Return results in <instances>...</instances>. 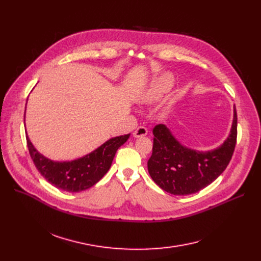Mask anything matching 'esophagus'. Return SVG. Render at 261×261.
<instances>
[{"instance_id": "esophagus-1", "label": "esophagus", "mask_w": 261, "mask_h": 261, "mask_svg": "<svg viewBox=\"0 0 261 261\" xmlns=\"http://www.w3.org/2000/svg\"><path fill=\"white\" fill-rule=\"evenodd\" d=\"M147 133H148V130H147V128H145V127H139L138 129H136L134 132H133V136L134 138H142V136H146L147 135Z\"/></svg>"}]
</instances>
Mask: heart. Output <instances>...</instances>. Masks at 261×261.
<instances>
[{
	"label": "heart",
	"instance_id": "1",
	"mask_svg": "<svg viewBox=\"0 0 261 261\" xmlns=\"http://www.w3.org/2000/svg\"><path fill=\"white\" fill-rule=\"evenodd\" d=\"M174 82V77L171 73H164L158 76L152 82L148 90L146 91L144 97L147 100L159 99L161 96L167 93L172 87Z\"/></svg>",
	"mask_w": 261,
	"mask_h": 261
}]
</instances>
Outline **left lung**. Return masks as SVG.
I'll return each mask as SVG.
<instances>
[{
	"label": "left lung",
	"mask_w": 261,
	"mask_h": 261,
	"mask_svg": "<svg viewBox=\"0 0 261 261\" xmlns=\"http://www.w3.org/2000/svg\"><path fill=\"white\" fill-rule=\"evenodd\" d=\"M152 154L148 161V171L163 190L174 196L196 194L220 175L234 153L237 140V112L230 132L219 147L199 151L183 146L170 129L158 125L153 129Z\"/></svg>",
	"instance_id": "1"
}]
</instances>
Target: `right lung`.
<instances>
[{
    "mask_svg": "<svg viewBox=\"0 0 261 261\" xmlns=\"http://www.w3.org/2000/svg\"><path fill=\"white\" fill-rule=\"evenodd\" d=\"M129 136L130 133L115 136L91 153L67 162L51 161L41 154L31 142L27 132L26 142L35 166L48 183L68 193H79L95 185L108 172L117 149L128 141Z\"/></svg>",
    "mask_w": 261,
    "mask_h": 261,
    "instance_id": "obj_1",
    "label": "right lung"
}]
</instances>
